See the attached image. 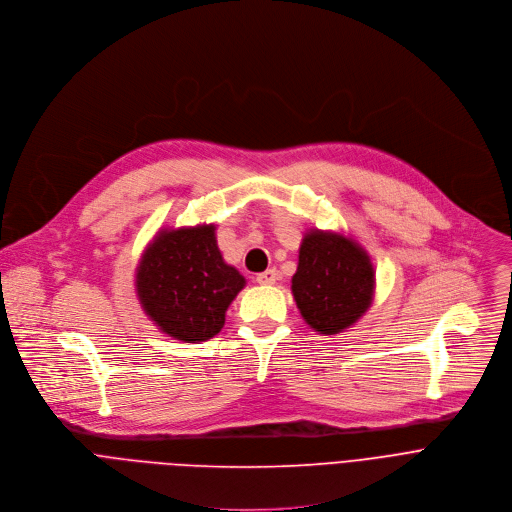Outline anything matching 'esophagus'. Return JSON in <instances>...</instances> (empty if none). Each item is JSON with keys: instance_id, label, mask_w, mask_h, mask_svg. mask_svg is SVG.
<instances>
[{"instance_id": "34e87169", "label": "esophagus", "mask_w": 512, "mask_h": 512, "mask_svg": "<svg viewBox=\"0 0 512 512\" xmlns=\"http://www.w3.org/2000/svg\"><path fill=\"white\" fill-rule=\"evenodd\" d=\"M276 280H278V272L274 268H268V270L256 274V282L258 284H274Z\"/></svg>"}]
</instances>
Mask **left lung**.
<instances>
[{"label":"left lung","mask_w":512,"mask_h":512,"mask_svg":"<svg viewBox=\"0 0 512 512\" xmlns=\"http://www.w3.org/2000/svg\"><path fill=\"white\" fill-rule=\"evenodd\" d=\"M375 272L367 252L351 238L311 230L298 252L292 294L302 319L321 335L349 329L369 309Z\"/></svg>","instance_id":"1"}]
</instances>
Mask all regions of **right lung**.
Listing matches in <instances>:
<instances>
[{"label":"right lung","instance_id":"obj_1","mask_svg":"<svg viewBox=\"0 0 512 512\" xmlns=\"http://www.w3.org/2000/svg\"><path fill=\"white\" fill-rule=\"evenodd\" d=\"M137 294L147 317L169 337L208 341L226 323V311L246 286L224 262L216 228L161 230L137 268Z\"/></svg>","mask_w":512,"mask_h":512}]
</instances>
